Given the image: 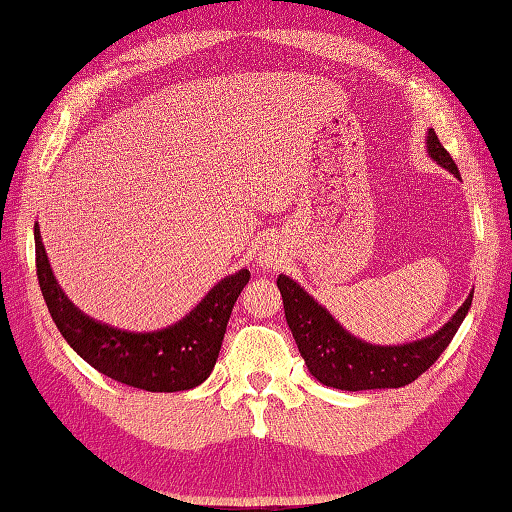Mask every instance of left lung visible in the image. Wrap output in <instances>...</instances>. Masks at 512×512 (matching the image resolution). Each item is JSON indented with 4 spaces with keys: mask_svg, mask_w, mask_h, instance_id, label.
<instances>
[{
    "mask_svg": "<svg viewBox=\"0 0 512 512\" xmlns=\"http://www.w3.org/2000/svg\"><path fill=\"white\" fill-rule=\"evenodd\" d=\"M428 153L441 167L459 176L455 160L443 149L435 129L428 131ZM276 285L283 296L287 325L294 334L307 370L323 385L347 392L403 388V385L419 379L450 345L472 303L470 294L457 314L428 339L408 345L379 347L347 334L330 312H325L292 278L281 274L276 278Z\"/></svg>",
    "mask_w": 512,
    "mask_h": 512,
    "instance_id": "1",
    "label": "left lung"
}]
</instances>
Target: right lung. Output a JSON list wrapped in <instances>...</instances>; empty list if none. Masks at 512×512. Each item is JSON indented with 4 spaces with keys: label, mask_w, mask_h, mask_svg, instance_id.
Segmentation results:
<instances>
[{
    "label": "right lung",
    "mask_w": 512,
    "mask_h": 512,
    "mask_svg": "<svg viewBox=\"0 0 512 512\" xmlns=\"http://www.w3.org/2000/svg\"><path fill=\"white\" fill-rule=\"evenodd\" d=\"M35 267L48 312L66 343L98 372L147 392L191 390L207 379L218 361L236 298L252 276L240 269L211 289L180 323L160 332L136 334L95 321L64 296L48 265L37 223Z\"/></svg>",
    "instance_id": "add662e5"
}]
</instances>
